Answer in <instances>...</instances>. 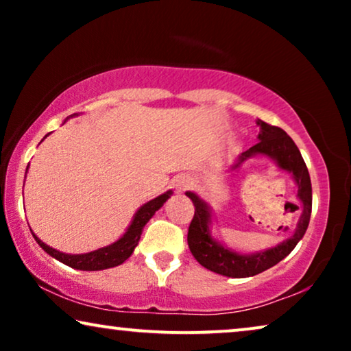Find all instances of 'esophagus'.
Here are the masks:
<instances>
[{
  "label": "esophagus",
  "instance_id": "1",
  "mask_svg": "<svg viewBox=\"0 0 351 351\" xmlns=\"http://www.w3.org/2000/svg\"><path fill=\"white\" fill-rule=\"evenodd\" d=\"M191 185H193V180H191L189 176H182L176 182V190L177 191H185L186 189H190Z\"/></svg>",
  "mask_w": 351,
  "mask_h": 351
}]
</instances>
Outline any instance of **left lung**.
I'll return each mask as SVG.
<instances>
[{"instance_id": "8db88e82", "label": "left lung", "mask_w": 351, "mask_h": 351, "mask_svg": "<svg viewBox=\"0 0 351 351\" xmlns=\"http://www.w3.org/2000/svg\"><path fill=\"white\" fill-rule=\"evenodd\" d=\"M257 126L261 128L257 137L258 142L238 156L232 169H237L252 156L270 158L281 171L292 174V179L299 189L297 190V198L302 203V214L299 222H297L295 232L282 243L276 244L275 247H268L265 251L241 254L227 247L223 243L213 237V233H210V227H213L210 206L193 191H186L185 195L195 206V215L189 227V237H186L190 251L204 268L228 278H247L258 275V273L276 265L286 256H289L292 249L297 246V243L304 238L311 215L310 174L299 148L281 128L271 126L262 119H257Z\"/></svg>"}]
</instances>
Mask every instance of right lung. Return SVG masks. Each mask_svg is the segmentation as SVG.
<instances>
[{
    "instance_id": "1",
    "label": "right lung",
    "mask_w": 351,
    "mask_h": 351,
    "mask_svg": "<svg viewBox=\"0 0 351 351\" xmlns=\"http://www.w3.org/2000/svg\"><path fill=\"white\" fill-rule=\"evenodd\" d=\"M71 117H76V113L71 114ZM27 171H28V166H27ZM171 195H172V190L166 191V193L156 196L155 199L148 201V203L141 206L137 213L134 214L131 225H129L126 233H124L121 238L117 239V241L112 244H108V246L99 247V249H95V251H90L86 254L60 252V251H57V249L47 246V244L43 243L41 239L32 232V228H30V232L33 233V238L36 239V243L40 244V246L45 249V251L49 254L51 257L57 258V261L65 263V265L76 268V270H83V271L107 270V268L121 265L124 261H128V258L131 257L134 249H136V246L138 244V239H141L143 227H145L148 220L155 215L156 210L171 198Z\"/></svg>"
}]
</instances>
